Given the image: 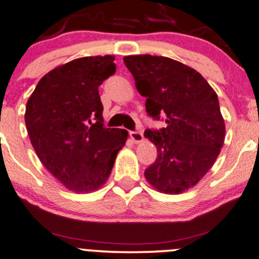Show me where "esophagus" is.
Returning a JSON list of instances; mask_svg holds the SVG:
<instances>
[{
	"mask_svg": "<svg viewBox=\"0 0 259 259\" xmlns=\"http://www.w3.org/2000/svg\"><path fill=\"white\" fill-rule=\"evenodd\" d=\"M130 137L135 143H140L143 141V133L141 131H131Z\"/></svg>",
	"mask_w": 259,
	"mask_h": 259,
	"instance_id": "esophagus-1",
	"label": "esophagus"
}]
</instances>
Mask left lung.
<instances>
[{"label": "left lung", "instance_id": "8db88e82", "mask_svg": "<svg viewBox=\"0 0 259 259\" xmlns=\"http://www.w3.org/2000/svg\"><path fill=\"white\" fill-rule=\"evenodd\" d=\"M149 117L166 122L146 130L157 147V159L145 170L159 192L177 194L193 187L208 172L225 142V119L217 93L193 68L163 56L123 58Z\"/></svg>", "mask_w": 259, "mask_h": 259}]
</instances>
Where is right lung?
<instances>
[{
  "label": "right lung",
  "instance_id": "right-lung-1",
  "mask_svg": "<svg viewBox=\"0 0 259 259\" xmlns=\"http://www.w3.org/2000/svg\"><path fill=\"white\" fill-rule=\"evenodd\" d=\"M113 61L95 56L56 67L26 105V127L39 161L71 191L100 188L128 136L103 124L98 87L116 72Z\"/></svg>",
  "mask_w": 259,
  "mask_h": 259
}]
</instances>
